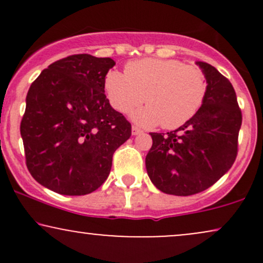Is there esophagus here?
Listing matches in <instances>:
<instances>
[{"mask_svg": "<svg viewBox=\"0 0 263 263\" xmlns=\"http://www.w3.org/2000/svg\"><path fill=\"white\" fill-rule=\"evenodd\" d=\"M142 134V129L138 128L137 126H132V135H140Z\"/></svg>", "mask_w": 263, "mask_h": 263, "instance_id": "1", "label": "esophagus"}]
</instances>
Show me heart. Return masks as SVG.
Segmentation results:
<instances>
[{
	"mask_svg": "<svg viewBox=\"0 0 263 263\" xmlns=\"http://www.w3.org/2000/svg\"><path fill=\"white\" fill-rule=\"evenodd\" d=\"M125 71H108L105 90L112 107L122 114L144 100L147 106L132 115L142 126L180 127L198 112L206 96L204 71L180 60L138 59L128 63Z\"/></svg>",
	"mask_w": 263,
	"mask_h": 263,
	"instance_id": "obj_1",
	"label": "heart"
}]
</instances>
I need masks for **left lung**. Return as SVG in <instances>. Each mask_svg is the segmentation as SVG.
<instances>
[{
  "label": "left lung",
  "mask_w": 263,
  "mask_h": 263,
  "mask_svg": "<svg viewBox=\"0 0 263 263\" xmlns=\"http://www.w3.org/2000/svg\"><path fill=\"white\" fill-rule=\"evenodd\" d=\"M197 64L208 83L201 107L179 128L149 134L153 143L146 156L147 173L165 194L188 197L204 192L230 170L237 156L242 114L236 92L213 65Z\"/></svg>",
  "instance_id": "left-lung-1"
}]
</instances>
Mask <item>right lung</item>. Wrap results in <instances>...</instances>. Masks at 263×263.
<instances>
[{
	"mask_svg": "<svg viewBox=\"0 0 263 263\" xmlns=\"http://www.w3.org/2000/svg\"><path fill=\"white\" fill-rule=\"evenodd\" d=\"M111 58L75 54L57 60L32 83L21 121L26 164L39 184L85 195L107 179L115 151L131 123L111 107L105 78Z\"/></svg>",
	"mask_w": 263,
	"mask_h": 263,
	"instance_id": "right-lung-1",
	"label": "right lung"
}]
</instances>
